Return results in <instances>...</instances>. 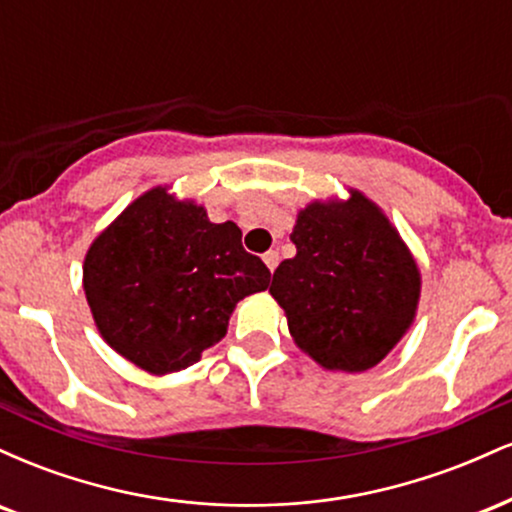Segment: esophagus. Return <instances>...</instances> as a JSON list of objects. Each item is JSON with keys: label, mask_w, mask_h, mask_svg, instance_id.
<instances>
[{"label": "esophagus", "mask_w": 512, "mask_h": 512, "mask_svg": "<svg viewBox=\"0 0 512 512\" xmlns=\"http://www.w3.org/2000/svg\"><path fill=\"white\" fill-rule=\"evenodd\" d=\"M262 260H264V264H267L269 272H274L276 264H279V252H276V250H267V252H264V255H262Z\"/></svg>", "instance_id": "34e87169"}]
</instances>
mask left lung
I'll use <instances>...</instances> for the list:
<instances>
[{
  "label": "left lung",
  "instance_id": "1",
  "mask_svg": "<svg viewBox=\"0 0 512 512\" xmlns=\"http://www.w3.org/2000/svg\"><path fill=\"white\" fill-rule=\"evenodd\" d=\"M296 257L276 267L269 293L289 332L327 370L378 366L414 322L421 274L390 219L351 190L346 202H313L291 233Z\"/></svg>",
  "mask_w": 512,
  "mask_h": 512
}]
</instances>
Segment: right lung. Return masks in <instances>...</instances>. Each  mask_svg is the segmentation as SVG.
Instances as JSON below:
<instances>
[{
	"label": "right lung",
	"instance_id": "obj_1",
	"mask_svg": "<svg viewBox=\"0 0 512 512\" xmlns=\"http://www.w3.org/2000/svg\"><path fill=\"white\" fill-rule=\"evenodd\" d=\"M233 221L166 187L134 199L93 240L84 291L98 332L120 356L154 375L182 370L221 342L233 308L269 286V269L240 243Z\"/></svg>",
	"mask_w": 512,
	"mask_h": 512
}]
</instances>
